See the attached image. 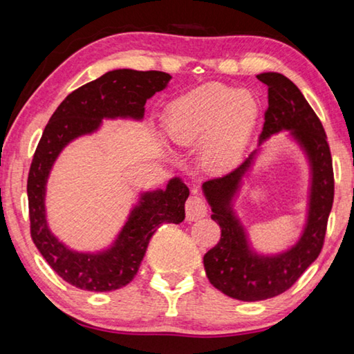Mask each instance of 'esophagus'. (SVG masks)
Instances as JSON below:
<instances>
[{
  "label": "esophagus",
  "mask_w": 354,
  "mask_h": 354,
  "mask_svg": "<svg viewBox=\"0 0 354 354\" xmlns=\"http://www.w3.org/2000/svg\"><path fill=\"white\" fill-rule=\"evenodd\" d=\"M207 214V205L206 201L200 198L198 195H192L190 198L185 201V218L189 221H195L205 217Z\"/></svg>",
  "instance_id": "esophagus-1"
}]
</instances>
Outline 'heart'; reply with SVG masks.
Wrapping results in <instances>:
<instances>
[{
    "mask_svg": "<svg viewBox=\"0 0 354 354\" xmlns=\"http://www.w3.org/2000/svg\"><path fill=\"white\" fill-rule=\"evenodd\" d=\"M259 118L247 91L206 84L173 100L165 111L167 136L179 147H198L205 169L223 173L243 159Z\"/></svg>",
    "mask_w": 354,
    "mask_h": 354,
    "instance_id": "heart-1",
    "label": "heart"
}]
</instances>
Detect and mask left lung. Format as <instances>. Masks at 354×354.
I'll use <instances>...</instances> for the list:
<instances>
[{"label": "left lung", "instance_id": "1", "mask_svg": "<svg viewBox=\"0 0 354 354\" xmlns=\"http://www.w3.org/2000/svg\"><path fill=\"white\" fill-rule=\"evenodd\" d=\"M256 77L268 88V109L259 148L237 169L201 185L212 209L211 218L221 230L218 243L203 257L206 277L215 289L241 301L273 298L295 284L320 254L334 200L331 151L319 117L289 77L277 71H266ZM279 132H287L307 158V215L295 244L278 254H262L250 242L246 227L236 214L235 200L263 152V143Z\"/></svg>", "mask_w": 354, "mask_h": 354}]
</instances>
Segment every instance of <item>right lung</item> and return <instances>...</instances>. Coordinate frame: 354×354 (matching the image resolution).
<instances>
[{
	"mask_svg": "<svg viewBox=\"0 0 354 354\" xmlns=\"http://www.w3.org/2000/svg\"><path fill=\"white\" fill-rule=\"evenodd\" d=\"M170 80L171 76L164 71H107L71 92L59 104L41 134L28 176L31 236L53 270L77 289L112 292L129 284L156 230L162 223L179 225L184 220L189 187L175 176L165 189L140 192L123 226L107 247L80 251L59 241L48 225L45 198L53 167L71 142L98 133L103 120L142 122L147 100L164 91Z\"/></svg>",
	"mask_w": 354,
	"mask_h": 354,
	"instance_id": "1",
	"label": "right lung"
}]
</instances>
